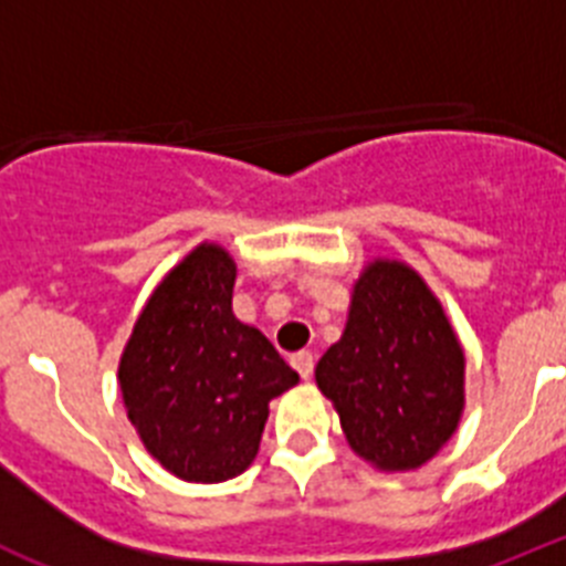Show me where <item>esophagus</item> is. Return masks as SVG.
<instances>
[{"instance_id":"obj_1","label":"esophagus","mask_w":566,"mask_h":566,"mask_svg":"<svg viewBox=\"0 0 566 566\" xmlns=\"http://www.w3.org/2000/svg\"><path fill=\"white\" fill-rule=\"evenodd\" d=\"M292 365H294V371H297L300 377L308 379L314 374V354L312 352H297L292 357Z\"/></svg>"}]
</instances>
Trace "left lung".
Returning <instances> with one entry per match:
<instances>
[{
	"label": "left lung",
	"instance_id": "left-lung-1",
	"mask_svg": "<svg viewBox=\"0 0 566 566\" xmlns=\"http://www.w3.org/2000/svg\"><path fill=\"white\" fill-rule=\"evenodd\" d=\"M352 451L379 470L437 457L464 408V354L424 280L374 260L354 283L348 323L314 368Z\"/></svg>",
	"mask_w": 566,
	"mask_h": 566
}]
</instances>
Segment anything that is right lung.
I'll return each instance as SVG.
<instances>
[{
    "instance_id": "add662e5",
    "label": "right lung",
    "mask_w": 566,
    "mask_h": 566,
    "mask_svg": "<svg viewBox=\"0 0 566 566\" xmlns=\"http://www.w3.org/2000/svg\"><path fill=\"white\" fill-rule=\"evenodd\" d=\"M234 260L218 243L161 280L135 319L118 385L144 448L184 482L234 479L258 457L269 402L297 371L232 312Z\"/></svg>"
}]
</instances>
